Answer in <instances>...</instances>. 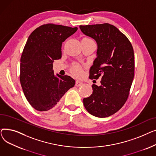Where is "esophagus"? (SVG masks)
<instances>
[{
	"instance_id": "1",
	"label": "esophagus",
	"mask_w": 156,
	"mask_h": 156,
	"mask_svg": "<svg viewBox=\"0 0 156 156\" xmlns=\"http://www.w3.org/2000/svg\"><path fill=\"white\" fill-rule=\"evenodd\" d=\"M83 85V83L81 82L80 81H76V83H75V86L76 87H80L81 85Z\"/></svg>"
}]
</instances>
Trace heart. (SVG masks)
I'll use <instances>...</instances> for the list:
<instances>
[{"mask_svg": "<svg viewBox=\"0 0 156 156\" xmlns=\"http://www.w3.org/2000/svg\"><path fill=\"white\" fill-rule=\"evenodd\" d=\"M85 39H90L88 38H84ZM71 71L74 75L76 76H80L82 74V69L80 66L78 64H74L71 68Z\"/></svg>", "mask_w": 156, "mask_h": 156, "instance_id": "obj_1", "label": "heart"}]
</instances>
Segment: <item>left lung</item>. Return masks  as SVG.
Wrapping results in <instances>:
<instances>
[{
	"instance_id": "1",
	"label": "left lung",
	"mask_w": 156,
	"mask_h": 156,
	"mask_svg": "<svg viewBox=\"0 0 156 156\" xmlns=\"http://www.w3.org/2000/svg\"><path fill=\"white\" fill-rule=\"evenodd\" d=\"M83 34L97 44V57L90 69L89 78H101V86L93 84L92 94L84 98L87 111L98 118L108 117L126 102L135 74V55L128 38L109 23L80 25Z\"/></svg>"
}]
</instances>
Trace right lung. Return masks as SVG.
Returning a JSON list of instances; mask_svg holds the SVG:
<instances>
[{
    "label": "right lung",
    "instance_id": "1",
    "mask_svg": "<svg viewBox=\"0 0 156 156\" xmlns=\"http://www.w3.org/2000/svg\"><path fill=\"white\" fill-rule=\"evenodd\" d=\"M77 30L48 23L29 36L21 57L20 80L27 101L36 110L47 111L55 108L75 85V80L69 76L57 74L55 76L52 63L61 58L62 42Z\"/></svg>",
    "mask_w": 156,
    "mask_h": 156
}]
</instances>
